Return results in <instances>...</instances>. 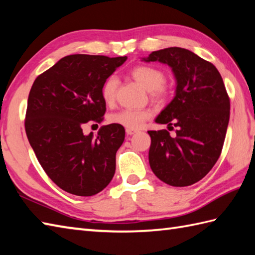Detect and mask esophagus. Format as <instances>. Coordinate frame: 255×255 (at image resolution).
<instances>
[{
    "label": "esophagus",
    "mask_w": 255,
    "mask_h": 255,
    "mask_svg": "<svg viewBox=\"0 0 255 255\" xmlns=\"http://www.w3.org/2000/svg\"><path fill=\"white\" fill-rule=\"evenodd\" d=\"M137 132H138L137 129H130V128H127L126 129V133L127 134H134V133H137Z\"/></svg>",
    "instance_id": "1"
}]
</instances>
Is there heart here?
Segmentation results:
<instances>
[{
  "label": "heart",
  "mask_w": 255,
  "mask_h": 255,
  "mask_svg": "<svg viewBox=\"0 0 255 255\" xmlns=\"http://www.w3.org/2000/svg\"><path fill=\"white\" fill-rule=\"evenodd\" d=\"M131 75L136 80V82L141 85L145 91L152 92V96L155 99H161L165 94V90L163 88L165 75L161 70L151 66H139L132 69ZM117 86L118 80L116 77L108 78L103 85L102 97L107 104H111L115 100ZM149 116L150 114L145 111L124 110L113 114L110 117V122L112 124L121 125L125 128L136 129L141 127Z\"/></svg>",
  "instance_id": "heart-1"
}]
</instances>
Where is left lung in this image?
<instances>
[{
	"label": "left lung",
	"mask_w": 255,
	"mask_h": 255,
	"mask_svg": "<svg viewBox=\"0 0 255 255\" xmlns=\"http://www.w3.org/2000/svg\"><path fill=\"white\" fill-rule=\"evenodd\" d=\"M141 61L166 64L176 81L174 97L154 121L175 127V137L148 131L150 167L171 186H189L213 169L223 149L230 115L223 78L213 63L184 48L153 51Z\"/></svg>",
	"instance_id": "1"
}]
</instances>
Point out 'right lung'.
<instances>
[{
  "mask_svg": "<svg viewBox=\"0 0 255 255\" xmlns=\"http://www.w3.org/2000/svg\"><path fill=\"white\" fill-rule=\"evenodd\" d=\"M127 57L70 55L37 77L27 102L25 130L42 169L63 191L93 196L115 174L116 152L125 140L121 125L102 126L96 136L82 125L101 123L108 77Z\"/></svg>",
  "mask_w": 255,
  "mask_h": 255,
  "instance_id": "right-lung-1",
  "label": "right lung"
}]
</instances>
